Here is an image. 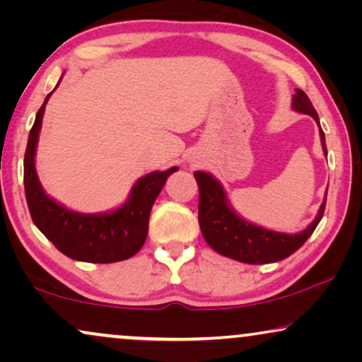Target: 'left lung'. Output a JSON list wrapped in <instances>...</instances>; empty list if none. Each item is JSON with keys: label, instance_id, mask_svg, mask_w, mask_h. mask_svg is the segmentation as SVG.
<instances>
[{"label": "left lung", "instance_id": "1", "mask_svg": "<svg viewBox=\"0 0 362 362\" xmlns=\"http://www.w3.org/2000/svg\"><path fill=\"white\" fill-rule=\"evenodd\" d=\"M295 92L293 102H291L293 110L313 117L320 127L318 113L311 105L308 95L300 88H296ZM320 138L325 155H328L321 127ZM194 177L199 186V226L206 242L217 254L244 262V264H272V262L286 259L308 240L323 217L326 199L320 206L315 221L298 234L293 235L264 229L235 214L227 199L224 187L209 173L196 171Z\"/></svg>", "mask_w": 362, "mask_h": 362}]
</instances>
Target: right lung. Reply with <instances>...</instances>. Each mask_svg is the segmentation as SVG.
Segmentation results:
<instances>
[{"label":"right lung","instance_id":"1","mask_svg":"<svg viewBox=\"0 0 362 362\" xmlns=\"http://www.w3.org/2000/svg\"><path fill=\"white\" fill-rule=\"evenodd\" d=\"M51 93L37 110L24 153V192L33 222L69 259L92 264L130 259L145 244L151 207L168 177L177 171V166L140 177L133 185L125 204L112 212L81 214L61 206L44 192L34 166L44 108Z\"/></svg>","mask_w":362,"mask_h":362}]
</instances>
